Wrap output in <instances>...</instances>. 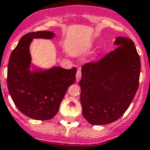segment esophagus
I'll use <instances>...</instances> for the list:
<instances>
[{"instance_id": "obj_1", "label": "esophagus", "mask_w": 150, "mask_h": 150, "mask_svg": "<svg viewBox=\"0 0 150 150\" xmlns=\"http://www.w3.org/2000/svg\"><path fill=\"white\" fill-rule=\"evenodd\" d=\"M81 77H82V71H81V70H78L77 73H76V81L79 82Z\"/></svg>"}]
</instances>
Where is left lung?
<instances>
[{
	"mask_svg": "<svg viewBox=\"0 0 150 150\" xmlns=\"http://www.w3.org/2000/svg\"><path fill=\"white\" fill-rule=\"evenodd\" d=\"M114 50L82 67L80 101L89 123L103 125L121 117L137 92L141 63L132 40L118 36Z\"/></svg>",
	"mask_w": 150,
	"mask_h": 150,
	"instance_id": "8db88e82",
	"label": "left lung"
}]
</instances>
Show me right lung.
Instances as JSON below:
<instances>
[{"label":"right lung","mask_w":150,"mask_h":150,"mask_svg":"<svg viewBox=\"0 0 150 150\" xmlns=\"http://www.w3.org/2000/svg\"><path fill=\"white\" fill-rule=\"evenodd\" d=\"M54 36L50 31L25 34L9 58L7 82L11 97L22 114L35 120L54 117L68 87L75 81L76 68L43 69L32 64L29 47L33 39L51 40Z\"/></svg>","instance_id":"obj_1"}]
</instances>
